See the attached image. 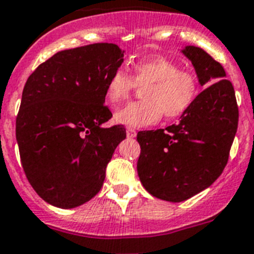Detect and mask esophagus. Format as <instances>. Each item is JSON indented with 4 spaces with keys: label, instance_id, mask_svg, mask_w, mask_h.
I'll use <instances>...</instances> for the list:
<instances>
[{
    "label": "esophagus",
    "instance_id": "34e87169",
    "mask_svg": "<svg viewBox=\"0 0 254 254\" xmlns=\"http://www.w3.org/2000/svg\"><path fill=\"white\" fill-rule=\"evenodd\" d=\"M127 138H134L136 135L135 129H133V127H127Z\"/></svg>",
    "mask_w": 254,
    "mask_h": 254
}]
</instances>
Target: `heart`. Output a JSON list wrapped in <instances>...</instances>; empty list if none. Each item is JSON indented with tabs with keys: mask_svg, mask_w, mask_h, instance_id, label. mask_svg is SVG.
<instances>
[{
	"mask_svg": "<svg viewBox=\"0 0 254 254\" xmlns=\"http://www.w3.org/2000/svg\"><path fill=\"white\" fill-rule=\"evenodd\" d=\"M136 85L144 87V100L127 103L115 112L119 124L140 127L157 123L162 115L167 120L178 119L190 109L199 93L198 75L162 56L134 63L133 76L123 67L115 69L106 84V94L110 102L118 103Z\"/></svg>",
	"mask_w": 254,
	"mask_h": 254,
	"instance_id": "b5f03b06",
	"label": "heart"
}]
</instances>
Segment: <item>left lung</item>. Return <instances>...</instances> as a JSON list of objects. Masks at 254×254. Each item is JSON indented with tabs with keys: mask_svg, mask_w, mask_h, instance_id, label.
Returning <instances> with one entry per match:
<instances>
[{
	"mask_svg": "<svg viewBox=\"0 0 254 254\" xmlns=\"http://www.w3.org/2000/svg\"><path fill=\"white\" fill-rule=\"evenodd\" d=\"M207 87L179 124L139 131L136 170L145 190L167 202H183L204 190L224 171L238 129L237 98L221 64L199 47L182 51Z\"/></svg>",
	"mask_w": 254,
	"mask_h": 254,
	"instance_id": "1",
	"label": "left lung"
}]
</instances>
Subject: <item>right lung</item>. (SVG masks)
<instances>
[{"instance_id": "1", "label": "right lung", "mask_w": 254, "mask_h": 254, "mask_svg": "<svg viewBox=\"0 0 254 254\" xmlns=\"http://www.w3.org/2000/svg\"><path fill=\"white\" fill-rule=\"evenodd\" d=\"M114 43L57 52L30 75L16 116V140L26 179L59 208L85 203L102 188L106 167L125 127L102 124L106 84L124 61Z\"/></svg>"}]
</instances>
